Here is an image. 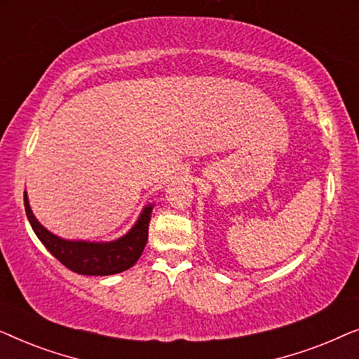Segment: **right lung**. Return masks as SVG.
<instances>
[{
	"mask_svg": "<svg viewBox=\"0 0 359 359\" xmlns=\"http://www.w3.org/2000/svg\"><path fill=\"white\" fill-rule=\"evenodd\" d=\"M24 205L31 227L48 252L72 271L86 276H107L122 273L137 263L149 240V224L151 217V205H147L137 224L124 237L109 243L70 242L48 232L34 217L29 208L27 196L24 194Z\"/></svg>",
	"mask_w": 359,
	"mask_h": 359,
	"instance_id": "obj_1",
	"label": "right lung"
}]
</instances>
